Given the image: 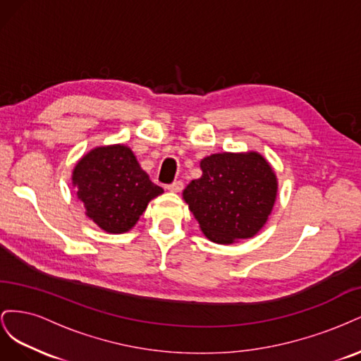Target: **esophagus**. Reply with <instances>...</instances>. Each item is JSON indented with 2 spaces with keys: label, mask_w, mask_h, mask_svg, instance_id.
<instances>
[{
  "label": "esophagus",
  "mask_w": 361,
  "mask_h": 361,
  "mask_svg": "<svg viewBox=\"0 0 361 361\" xmlns=\"http://www.w3.org/2000/svg\"><path fill=\"white\" fill-rule=\"evenodd\" d=\"M167 190H169L170 192H180V191L183 190V182H182V180L173 182V183L167 185Z\"/></svg>",
  "instance_id": "1"
}]
</instances>
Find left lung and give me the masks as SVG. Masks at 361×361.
<instances>
[{"instance_id": "8db88e82", "label": "left lung", "mask_w": 361, "mask_h": 361, "mask_svg": "<svg viewBox=\"0 0 361 361\" xmlns=\"http://www.w3.org/2000/svg\"><path fill=\"white\" fill-rule=\"evenodd\" d=\"M202 178L191 180L182 197L203 235L231 245L253 238L274 207L279 180L259 152H223L200 161Z\"/></svg>"}]
</instances>
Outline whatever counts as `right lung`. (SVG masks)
<instances>
[{
  "mask_svg": "<svg viewBox=\"0 0 361 361\" xmlns=\"http://www.w3.org/2000/svg\"><path fill=\"white\" fill-rule=\"evenodd\" d=\"M72 185L85 215L113 235L129 232L149 202L164 192L125 145L97 146L87 152L75 164Z\"/></svg>",
  "mask_w": 361,
  "mask_h": 361,
  "instance_id": "1",
  "label": "right lung"
}]
</instances>
